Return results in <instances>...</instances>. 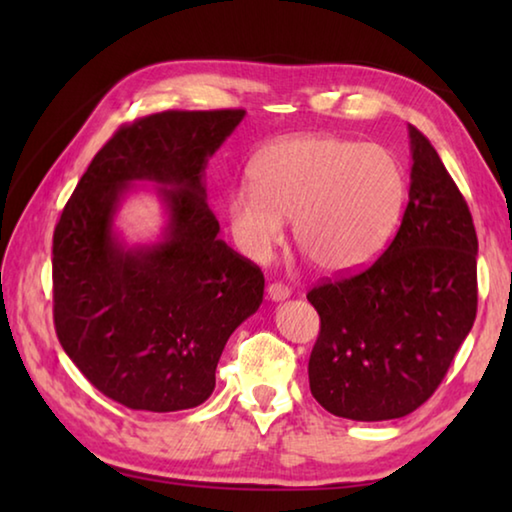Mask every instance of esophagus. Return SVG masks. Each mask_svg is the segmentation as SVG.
Here are the masks:
<instances>
[{
  "instance_id": "obj_1",
  "label": "esophagus",
  "mask_w": 512,
  "mask_h": 512,
  "mask_svg": "<svg viewBox=\"0 0 512 512\" xmlns=\"http://www.w3.org/2000/svg\"><path fill=\"white\" fill-rule=\"evenodd\" d=\"M266 293H268V298L275 300V302H280V300H287V298L291 296L289 287H284V284H280V282H273V284H268V287H266Z\"/></svg>"
}]
</instances>
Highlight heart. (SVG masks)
<instances>
[{
  "label": "heart",
  "mask_w": 512,
  "mask_h": 512,
  "mask_svg": "<svg viewBox=\"0 0 512 512\" xmlns=\"http://www.w3.org/2000/svg\"><path fill=\"white\" fill-rule=\"evenodd\" d=\"M253 185L228 198L241 250L266 262L293 219L298 248L325 273L370 264L400 223L406 178L379 144L334 135H291L268 144L250 167Z\"/></svg>",
  "instance_id": "obj_1"
}]
</instances>
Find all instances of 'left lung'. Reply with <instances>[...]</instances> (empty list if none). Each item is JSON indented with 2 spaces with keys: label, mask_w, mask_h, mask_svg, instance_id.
Segmentation results:
<instances>
[{
  "label": "left lung",
  "mask_w": 512,
  "mask_h": 512,
  "mask_svg": "<svg viewBox=\"0 0 512 512\" xmlns=\"http://www.w3.org/2000/svg\"><path fill=\"white\" fill-rule=\"evenodd\" d=\"M411 137L402 225L368 268L316 284L320 316L309 388L339 418H404L433 395L476 318V230L436 149Z\"/></svg>",
  "instance_id": "1"
}]
</instances>
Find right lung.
Here are the masks:
<instances>
[{"mask_svg":"<svg viewBox=\"0 0 512 512\" xmlns=\"http://www.w3.org/2000/svg\"><path fill=\"white\" fill-rule=\"evenodd\" d=\"M246 110H164L124 124L94 155L54 230V325L67 357L135 411L194 409L212 395L230 334L264 298V273L219 239L203 171ZM135 179L160 184L162 242L126 249L111 230Z\"/></svg>","mask_w":512,"mask_h":512,"instance_id":"obj_1","label":"right lung"}]
</instances>
